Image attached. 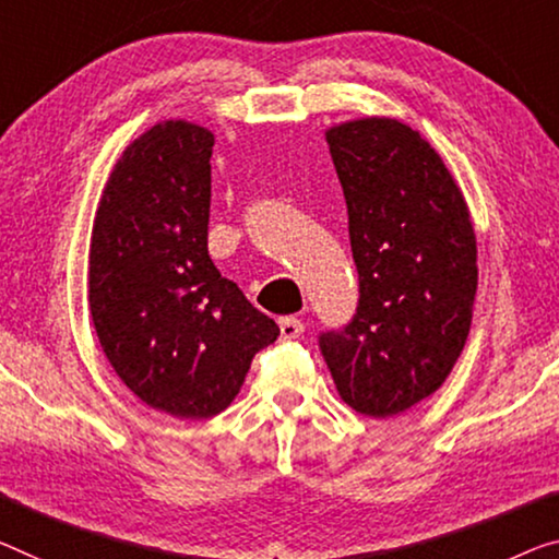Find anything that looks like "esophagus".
Masks as SVG:
<instances>
[{
	"label": "esophagus",
	"instance_id": "esophagus-1",
	"mask_svg": "<svg viewBox=\"0 0 559 559\" xmlns=\"http://www.w3.org/2000/svg\"><path fill=\"white\" fill-rule=\"evenodd\" d=\"M280 332H282V340H297L299 334L305 332V322L297 320V317H282Z\"/></svg>",
	"mask_w": 559,
	"mask_h": 559
}]
</instances>
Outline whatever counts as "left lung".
Instances as JSON below:
<instances>
[{
	"mask_svg": "<svg viewBox=\"0 0 559 559\" xmlns=\"http://www.w3.org/2000/svg\"><path fill=\"white\" fill-rule=\"evenodd\" d=\"M359 274L357 312L320 334L340 397L394 417L440 390L465 347L477 242L457 182L429 142L397 119L328 130Z\"/></svg>",
	"mask_w": 559,
	"mask_h": 559,
	"instance_id": "obj_1",
	"label": "left lung"
}]
</instances>
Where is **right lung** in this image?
I'll return each instance as SVG.
<instances>
[{"label": "right lung", "instance_id": "right-lung-1", "mask_svg": "<svg viewBox=\"0 0 559 559\" xmlns=\"http://www.w3.org/2000/svg\"><path fill=\"white\" fill-rule=\"evenodd\" d=\"M214 134L169 119L122 152L90 245L99 345L144 405L179 419L229 407L280 328L207 250Z\"/></svg>", "mask_w": 559, "mask_h": 559}]
</instances>
